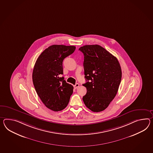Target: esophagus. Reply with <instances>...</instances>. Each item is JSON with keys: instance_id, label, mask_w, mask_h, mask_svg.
<instances>
[{"instance_id": "1", "label": "esophagus", "mask_w": 153, "mask_h": 153, "mask_svg": "<svg viewBox=\"0 0 153 153\" xmlns=\"http://www.w3.org/2000/svg\"><path fill=\"white\" fill-rule=\"evenodd\" d=\"M79 86V85L78 83H76L75 86H74V87H75V88H78Z\"/></svg>"}]
</instances>
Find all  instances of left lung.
I'll return each mask as SVG.
<instances>
[{"label": "left lung", "instance_id": "left-lung-1", "mask_svg": "<svg viewBox=\"0 0 153 153\" xmlns=\"http://www.w3.org/2000/svg\"><path fill=\"white\" fill-rule=\"evenodd\" d=\"M83 67L87 93L83 97L86 107L94 112L108 107L116 96L122 79V70L115 56L98 45H85Z\"/></svg>", "mask_w": 153, "mask_h": 153}]
</instances>
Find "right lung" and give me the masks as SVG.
<instances>
[{"label": "right lung", "mask_w": 153, "mask_h": 153, "mask_svg": "<svg viewBox=\"0 0 153 153\" xmlns=\"http://www.w3.org/2000/svg\"><path fill=\"white\" fill-rule=\"evenodd\" d=\"M74 46L53 45L39 56L33 72V82L37 95L50 109L57 112L67 107L74 87L63 75L62 62L75 51Z\"/></svg>", "instance_id": "obj_1"}]
</instances>
